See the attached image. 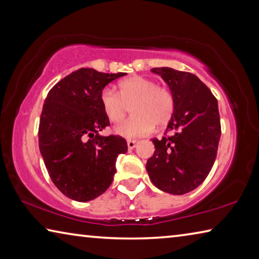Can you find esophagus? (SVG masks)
<instances>
[{
	"instance_id": "1",
	"label": "esophagus",
	"mask_w": 259,
	"mask_h": 259,
	"mask_svg": "<svg viewBox=\"0 0 259 259\" xmlns=\"http://www.w3.org/2000/svg\"><path fill=\"white\" fill-rule=\"evenodd\" d=\"M126 144H128V148H129V150H133V148L136 147V144H137V142H136V140L129 139V140H126Z\"/></svg>"
}]
</instances>
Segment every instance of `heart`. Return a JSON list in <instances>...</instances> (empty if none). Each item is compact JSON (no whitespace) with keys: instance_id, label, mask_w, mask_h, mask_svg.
Masks as SVG:
<instances>
[{"instance_id":"heart-1","label":"heart","mask_w":259,"mask_h":259,"mask_svg":"<svg viewBox=\"0 0 259 259\" xmlns=\"http://www.w3.org/2000/svg\"><path fill=\"white\" fill-rule=\"evenodd\" d=\"M100 105L107 119L117 123L130 107L131 119L115 126V133L125 138L146 136L156 126L165 125L172 117L175 98L168 88L157 85L152 78L134 75L119 83V94L111 87L100 93Z\"/></svg>"}]
</instances>
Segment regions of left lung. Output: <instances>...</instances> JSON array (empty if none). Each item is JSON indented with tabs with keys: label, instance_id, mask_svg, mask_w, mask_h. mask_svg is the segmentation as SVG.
Returning <instances> with one entry per match:
<instances>
[{
	"label": "left lung",
	"instance_id": "8db88e82",
	"mask_svg": "<svg viewBox=\"0 0 259 259\" xmlns=\"http://www.w3.org/2000/svg\"><path fill=\"white\" fill-rule=\"evenodd\" d=\"M169 85L175 111L146 170L159 190L182 195L195 190L211 170L221 138L218 103L198 76L169 67L153 68Z\"/></svg>",
	"mask_w": 259,
	"mask_h": 259
}]
</instances>
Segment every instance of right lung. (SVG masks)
I'll list each match as a JSON object with an SVG mask.
<instances>
[{"instance_id": "1", "label": "right lung", "mask_w": 259, "mask_h": 259, "mask_svg": "<svg viewBox=\"0 0 259 259\" xmlns=\"http://www.w3.org/2000/svg\"><path fill=\"white\" fill-rule=\"evenodd\" d=\"M126 73L80 68L51 88L38 125V146L52 183L67 198L87 202L112 184L119 154L128 151L123 137H105L109 125L100 93Z\"/></svg>"}]
</instances>
